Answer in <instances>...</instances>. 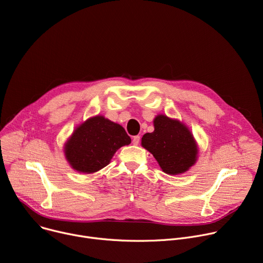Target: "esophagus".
<instances>
[{
    "mask_svg": "<svg viewBox=\"0 0 263 263\" xmlns=\"http://www.w3.org/2000/svg\"><path fill=\"white\" fill-rule=\"evenodd\" d=\"M139 142H140V136H135L133 138V144L134 145H138Z\"/></svg>",
    "mask_w": 263,
    "mask_h": 263,
    "instance_id": "34e87169",
    "label": "esophagus"
}]
</instances>
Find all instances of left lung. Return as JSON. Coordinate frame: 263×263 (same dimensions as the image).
Here are the masks:
<instances>
[{
    "instance_id": "1",
    "label": "left lung",
    "mask_w": 263,
    "mask_h": 263,
    "mask_svg": "<svg viewBox=\"0 0 263 263\" xmlns=\"http://www.w3.org/2000/svg\"><path fill=\"white\" fill-rule=\"evenodd\" d=\"M154 127L153 133L142 137L141 145L153 154L165 174L187 172L198 158V145L189 127L165 115L154 119Z\"/></svg>"
}]
</instances>
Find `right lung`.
<instances>
[{"mask_svg": "<svg viewBox=\"0 0 263 263\" xmlns=\"http://www.w3.org/2000/svg\"><path fill=\"white\" fill-rule=\"evenodd\" d=\"M132 142L118 123L96 116L80 124L64 146L66 160L79 173L92 174L109 164L115 153Z\"/></svg>", "mask_w": 263, "mask_h": 263, "instance_id": "add662e5", "label": "right lung"}]
</instances>
